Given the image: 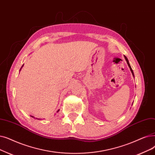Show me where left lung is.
Listing matches in <instances>:
<instances>
[{
	"label": "left lung",
	"mask_w": 155,
	"mask_h": 155,
	"mask_svg": "<svg viewBox=\"0 0 155 155\" xmlns=\"http://www.w3.org/2000/svg\"><path fill=\"white\" fill-rule=\"evenodd\" d=\"M124 57H125V59L126 61H127V63L128 66H129V67L130 68V71H131V72H132V73L133 77H134V72H133V70H132V68H131V66H130V63H129V60H128V59L127 58V57H126L125 56H124Z\"/></svg>",
	"instance_id": "obj_1"
}]
</instances>
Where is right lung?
Returning <instances> with one entry per match:
<instances>
[{"instance_id":"1","label":"right lung","mask_w":155,"mask_h":155,"mask_svg":"<svg viewBox=\"0 0 155 155\" xmlns=\"http://www.w3.org/2000/svg\"><path fill=\"white\" fill-rule=\"evenodd\" d=\"M23 66H21V68H22V67H23ZM21 69H20V70H21ZM20 70H19V71H20ZM59 111V110H58V111H57V112H58V111ZM31 117H32V118H35V117H33V116H31ZM36 119H38V120H40V119H38V118H36Z\"/></svg>"}]
</instances>
